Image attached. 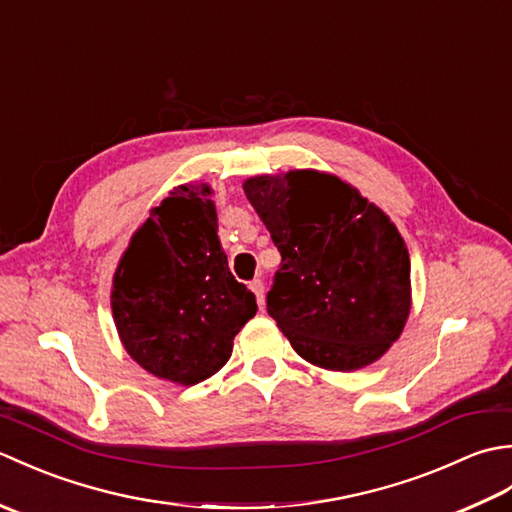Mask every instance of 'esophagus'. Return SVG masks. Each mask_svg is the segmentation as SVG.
Segmentation results:
<instances>
[{
	"instance_id": "obj_1",
	"label": "esophagus",
	"mask_w": 512,
	"mask_h": 512,
	"mask_svg": "<svg viewBox=\"0 0 512 512\" xmlns=\"http://www.w3.org/2000/svg\"><path fill=\"white\" fill-rule=\"evenodd\" d=\"M248 288L255 292L259 308H264V281H262V279H253V281H250V286H248Z\"/></svg>"
}]
</instances>
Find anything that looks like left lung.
<instances>
[{"label": "left lung", "mask_w": 512, "mask_h": 512, "mask_svg": "<svg viewBox=\"0 0 512 512\" xmlns=\"http://www.w3.org/2000/svg\"><path fill=\"white\" fill-rule=\"evenodd\" d=\"M244 193L281 253L266 303L292 350L332 372L376 363L411 310L409 250L396 224L317 169L253 176Z\"/></svg>", "instance_id": "8db88e82"}]
</instances>
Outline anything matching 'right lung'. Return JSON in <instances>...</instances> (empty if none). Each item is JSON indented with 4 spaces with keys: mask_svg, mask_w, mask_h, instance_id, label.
Wrapping results in <instances>:
<instances>
[{
    "mask_svg": "<svg viewBox=\"0 0 512 512\" xmlns=\"http://www.w3.org/2000/svg\"><path fill=\"white\" fill-rule=\"evenodd\" d=\"M206 182L180 184L116 266L112 314L127 354L156 378L198 385L226 365L255 295L231 275Z\"/></svg>",
    "mask_w": 512,
    "mask_h": 512,
    "instance_id": "1",
    "label": "right lung"
}]
</instances>
